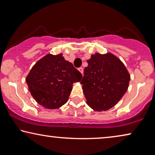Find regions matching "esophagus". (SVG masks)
Returning <instances> with one entry per match:
<instances>
[{
	"label": "esophagus",
	"instance_id": "obj_1",
	"mask_svg": "<svg viewBox=\"0 0 155 155\" xmlns=\"http://www.w3.org/2000/svg\"><path fill=\"white\" fill-rule=\"evenodd\" d=\"M78 71H80V72L82 74V75H83V74H84V69H83L82 68H78Z\"/></svg>",
	"mask_w": 155,
	"mask_h": 155
}]
</instances>
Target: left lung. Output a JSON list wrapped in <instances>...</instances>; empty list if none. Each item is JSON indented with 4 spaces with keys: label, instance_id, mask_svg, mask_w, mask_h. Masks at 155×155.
Masks as SVG:
<instances>
[{
    "label": "left lung",
    "instance_id": "obj_1",
    "mask_svg": "<svg viewBox=\"0 0 155 155\" xmlns=\"http://www.w3.org/2000/svg\"><path fill=\"white\" fill-rule=\"evenodd\" d=\"M87 63L81 81L87 104L96 111L110 109L127 91L130 81L127 69L110 52L95 53Z\"/></svg>",
    "mask_w": 155,
    "mask_h": 155
}]
</instances>
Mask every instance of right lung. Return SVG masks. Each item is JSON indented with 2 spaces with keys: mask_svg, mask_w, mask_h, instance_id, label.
<instances>
[{
  "mask_svg": "<svg viewBox=\"0 0 155 155\" xmlns=\"http://www.w3.org/2000/svg\"><path fill=\"white\" fill-rule=\"evenodd\" d=\"M82 74L63 54H47L34 64L26 78L31 95L39 104L55 109L68 101L73 84Z\"/></svg>",
  "mask_w": 155,
  "mask_h": 155,
  "instance_id": "obj_1",
  "label": "right lung"
}]
</instances>
